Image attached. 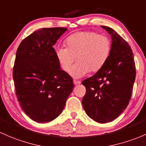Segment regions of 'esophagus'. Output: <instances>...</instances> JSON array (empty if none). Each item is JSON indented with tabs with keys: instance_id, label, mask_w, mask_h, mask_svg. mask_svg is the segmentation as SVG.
Instances as JSON below:
<instances>
[{
	"instance_id": "esophagus-1",
	"label": "esophagus",
	"mask_w": 146,
	"mask_h": 146,
	"mask_svg": "<svg viewBox=\"0 0 146 146\" xmlns=\"http://www.w3.org/2000/svg\"><path fill=\"white\" fill-rule=\"evenodd\" d=\"M74 85H79V84H81V82L79 81L74 80Z\"/></svg>"
}]
</instances>
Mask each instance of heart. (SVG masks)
<instances>
[{
    "instance_id": "1",
    "label": "heart",
    "mask_w": 146,
    "mask_h": 146,
    "mask_svg": "<svg viewBox=\"0 0 146 146\" xmlns=\"http://www.w3.org/2000/svg\"><path fill=\"white\" fill-rule=\"evenodd\" d=\"M65 43L67 47L58 48L55 55L65 72H70L76 58L78 62L72 72L75 77L99 71L106 63L112 48L110 37L96 31L74 33L66 38Z\"/></svg>"
}]
</instances>
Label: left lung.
Masks as SVG:
<instances>
[{
  "instance_id": "1",
  "label": "left lung",
  "mask_w": 146,
  "mask_h": 146,
  "mask_svg": "<svg viewBox=\"0 0 146 146\" xmlns=\"http://www.w3.org/2000/svg\"><path fill=\"white\" fill-rule=\"evenodd\" d=\"M111 35L112 48L105 65L82 82V105L89 117L99 123L117 118L127 108L136 78L133 54L129 43L112 28L101 26Z\"/></svg>"
}]
</instances>
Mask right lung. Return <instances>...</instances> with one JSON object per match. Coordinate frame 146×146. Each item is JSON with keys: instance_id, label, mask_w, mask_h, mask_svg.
<instances>
[{"instance_id": "right-lung-1", "label": "right lung", "mask_w": 146, "mask_h": 146, "mask_svg": "<svg viewBox=\"0 0 146 146\" xmlns=\"http://www.w3.org/2000/svg\"><path fill=\"white\" fill-rule=\"evenodd\" d=\"M67 28H43L22 40L16 52L13 76L16 96L26 115L39 123L60 115L74 88L60 69L52 46Z\"/></svg>"}]
</instances>
